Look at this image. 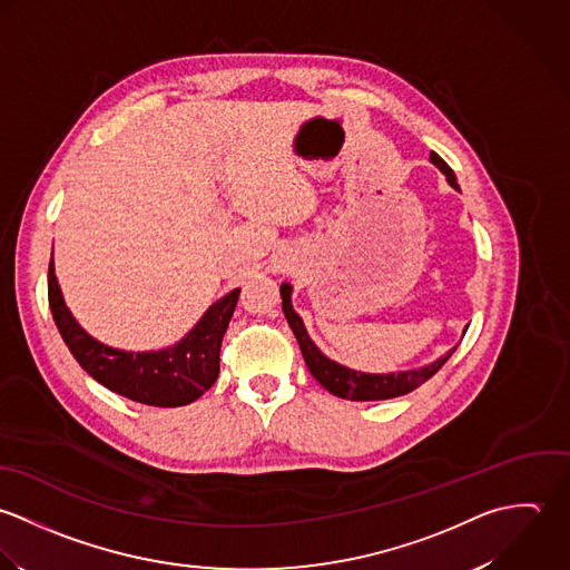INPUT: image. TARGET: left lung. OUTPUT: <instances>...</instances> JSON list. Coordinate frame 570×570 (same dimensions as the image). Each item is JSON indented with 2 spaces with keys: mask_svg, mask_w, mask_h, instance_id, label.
<instances>
[{
  "mask_svg": "<svg viewBox=\"0 0 570 570\" xmlns=\"http://www.w3.org/2000/svg\"><path fill=\"white\" fill-rule=\"evenodd\" d=\"M430 160L445 174L448 183L454 187L455 191H460L452 167L436 151L430 154ZM279 295H282L284 317L288 322L293 335L297 337V343L302 347V354H304V361H306L311 374L317 379L320 385H324L331 394H335L340 399H347V401H385V399L403 396V394L416 390L419 385H423L428 379H432L448 363V358L454 354L455 345L450 347L445 354H441L439 358H434L432 363H425V365L412 367V370L383 372V374L361 372V370L347 367V365L333 361L331 356H326L311 340L302 317L293 308V299H291L293 286L288 282H282ZM462 333H466V326H464Z\"/></svg>",
  "mask_w": 570,
  "mask_h": 570,
  "instance_id": "8db88e82",
  "label": "left lung"
}]
</instances>
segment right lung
Returning a JSON list of instances; mask_svg holds the SVG:
<instances>
[{
	"instance_id": "obj_1",
	"label": "right lung",
	"mask_w": 570,
	"mask_h": 570,
	"mask_svg": "<svg viewBox=\"0 0 570 570\" xmlns=\"http://www.w3.org/2000/svg\"><path fill=\"white\" fill-rule=\"evenodd\" d=\"M239 288L214 302L196 326L160 350H120L95 340L66 306L55 259L48 266V302L55 324L79 365L116 394L154 407H180L200 399L220 374V345Z\"/></svg>"
}]
</instances>
